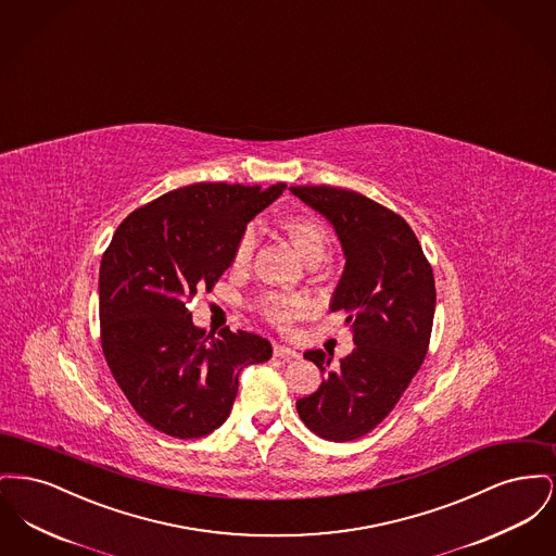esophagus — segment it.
I'll return each instance as SVG.
<instances>
[{"label":"esophagus","instance_id":"esophagus-1","mask_svg":"<svg viewBox=\"0 0 556 556\" xmlns=\"http://www.w3.org/2000/svg\"><path fill=\"white\" fill-rule=\"evenodd\" d=\"M274 355L276 357H282V359H292V357H296L299 353L296 351L291 350V348H287V345H274Z\"/></svg>","mask_w":556,"mask_h":556}]
</instances>
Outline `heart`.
<instances>
[{
    "mask_svg": "<svg viewBox=\"0 0 556 556\" xmlns=\"http://www.w3.org/2000/svg\"><path fill=\"white\" fill-rule=\"evenodd\" d=\"M282 230L291 238L292 247L296 249V253L307 262L312 257H321L324 249H326V240H328V232L324 228L320 219L316 215L309 213H294V215H287L280 222ZM257 244V235L253 228H247L235 249V265L249 264V260L253 257ZM260 312L264 314L267 320L280 328L289 326L292 320H296L303 309H305V301L301 296H292V294H280V292H267L260 303H257Z\"/></svg>",
    "mask_w": 556,
    "mask_h": 556,
    "instance_id": "1",
    "label": "heart"
}]
</instances>
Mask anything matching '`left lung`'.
Here are the masks:
<instances>
[{"label": "left lung", "mask_w": 556, "mask_h": 556, "mask_svg": "<svg viewBox=\"0 0 556 556\" xmlns=\"http://www.w3.org/2000/svg\"><path fill=\"white\" fill-rule=\"evenodd\" d=\"M292 194L330 222L345 255L330 312L345 309L355 348L337 366L332 353L305 351L324 379L296 400L305 427L328 441L370 433L395 408L431 339L435 280L406 219L359 192L292 186Z\"/></svg>", "instance_id": "obj_1"}]
</instances>
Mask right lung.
Returning <instances> with one entry per match:
<instances>
[{
    "label": "right lung",
    "instance_id": "obj_1",
    "mask_svg": "<svg viewBox=\"0 0 556 556\" xmlns=\"http://www.w3.org/2000/svg\"><path fill=\"white\" fill-rule=\"evenodd\" d=\"M287 184H192L136 208L100 264L106 364L134 409L156 431L205 438L226 422L238 375L271 357L269 341L230 328L205 337L188 303L235 262L247 224Z\"/></svg>",
    "mask_w": 556,
    "mask_h": 556
}]
</instances>
